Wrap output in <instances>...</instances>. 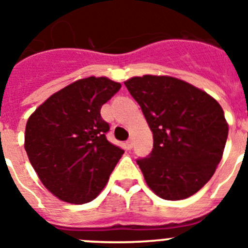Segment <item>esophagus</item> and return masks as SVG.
<instances>
[{
	"mask_svg": "<svg viewBox=\"0 0 248 248\" xmlns=\"http://www.w3.org/2000/svg\"><path fill=\"white\" fill-rule=\"evenodd\" d=\"M126 148H128L129 150H130V149L133 148V139H129L128 141H126Z\"/></svg>",
	"mask_w": 248,
	"mask_h": 248,
	"instance_id": "obj_1",
	"label": "esophagus"
}]
</instances>
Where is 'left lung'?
I'll list each match as a JSON object with an SVG mask.
<instances>
[{"label":"left lung","mask_w":248,"mask_h":248,"mask_svg":"<svg viewBox=\"0 0 248 248\" xmlns=\"http://www.w3.org/2000/svg\"><path fill=\"white\" fill-rule=\"evenodd\" d=\"M153 131L154 148L138 160L146 184L164 200H184L199 191L222 159L229 124L210 94L170 76L125 80Z\"/></svg>","instance_id":"8db88e82"}]
</instances>
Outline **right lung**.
I'll use <instances>...</instances> for the list:
<instances>
[{
    "label": "right lung",
    "instance_id": "obj_1",
    "mask_svg": "<svg viewBox=\"0 0 248 248\" xmlns=\"http://www.w3.org/2000/svg\"><path fill=\"white\" fill-rule=\"evenodd\" d=\"M122 84L107 77L78 79L52 94L31 114L25 149L46 189L69 203H87L102 192L124 154L109 143L100 109Z\"/></svg>",
    "mask_w": 248,
    "mask_h": 248
}]
</instances>
